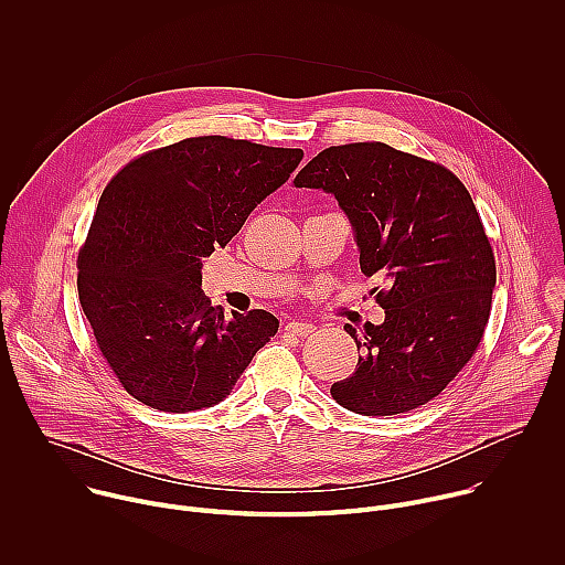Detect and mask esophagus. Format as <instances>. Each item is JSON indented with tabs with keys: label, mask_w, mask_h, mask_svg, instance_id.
<instances>
[{
	"label": "esophagus",
	"mask_w": 565,
	"mask_h": 565,
	"mask_svg": "<svg viewBox=\"0 0 565 565\" xmlns=\"http://www.w3.org/2000/svg\"><path fill=\"white\" fill-rule=\"evenodd\" d=\"M284 331L290 335H297V338H308L315 331V327L308 324V321H288Z\"/></svg>",
	"instance_id": "34e87169"
}]
</instances>
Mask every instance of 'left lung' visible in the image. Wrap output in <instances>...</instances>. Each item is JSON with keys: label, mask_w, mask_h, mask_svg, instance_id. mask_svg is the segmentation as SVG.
<instances>
[{"label": "left lung", "mask_w": 565, "mask_h": 565, "mask_svg": "<svg viewBox=\"0 0 565 565\" xmlns=\"http://www.w3.org/2000/svg\"><path fill=\"white\" fill-rule=\"evenodd\" d=\"M295 188L331 192L347 212L384 324H366L351 377L331 395L362 416H395L434 399L471 360L497 284L494 250L460 179L434 160L386 142L319 151Z\"/></svg>", "instance_id": "left-lung-1"}]
</instances>
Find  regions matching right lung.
Here are the masks:
<instances>
[{
    "label": "right lung",
    "mask_w": 565,
    "mask_h": 565,
    "mask_svg": "<svg viewBox=\"0 0 565 565\" xmlns=\"http://www.w3.org/2000/svg\"><path fill=\"white\" fill-rule=\"evenodd\" d=\"M303 151L196 136L140 153L107 183L77 253V295L109 369L142 405L185 414L230 395L275 338L268 310H216L201 259L288 181Z\"/></svg>",
    "instance_id": "right-lung-1"
}]
</instances>
